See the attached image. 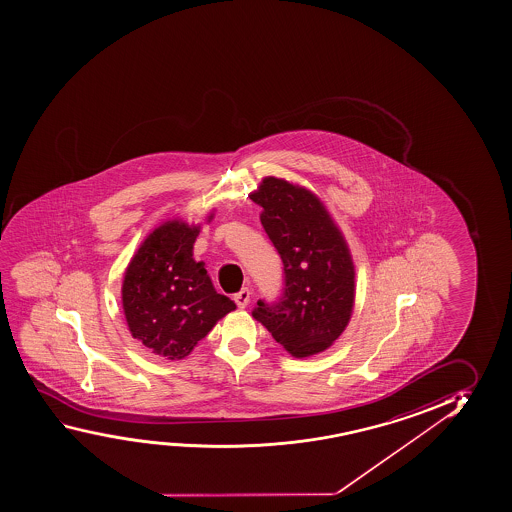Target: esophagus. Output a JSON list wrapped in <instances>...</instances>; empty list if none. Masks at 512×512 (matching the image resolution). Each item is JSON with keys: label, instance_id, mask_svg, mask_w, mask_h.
Here are the masks:
<instances>
[{"label": "esophagus", "instance_id": "34e87169", "mask_svg": "<svg viewBox=\"0 0 512 512\" xmlns=\"http://www.w3.org/2000/svg\"><path fill=\"white\" fill-rule=\"evenodd\" d=\"M233 300H235V304H237L240 309H245V307L249 306V302H251V291L244 288V290L235 293Z\"/></svg>", "mask_w": 512, "mask_h": 512}]
</instances>
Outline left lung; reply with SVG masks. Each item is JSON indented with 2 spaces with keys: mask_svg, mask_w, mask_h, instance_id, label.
Here are the masks:
<instances>
[{
  "mask_svg": "<svg viewBox=\"0 0 512 512\" xmlns=\"http://www.w3.org/2000/svg\"><path fill=\"white\" fill-rule=\"evenodd\" d=\"M252 201L283 260L284 288L275 302L258 300L252 316L293 357L327 350L343 334L355 300L348 245L313 192L268 176Z\"/></svg>",
  "mask_w": 512,
  "mask_h": 512,
  "instance_id": "8db88e82",
  "label": "left lung"
}]
</instances>
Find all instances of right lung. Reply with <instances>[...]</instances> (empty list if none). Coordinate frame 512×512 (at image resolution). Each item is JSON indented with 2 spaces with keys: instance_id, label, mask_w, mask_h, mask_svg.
Listing matches in <instances>:
<instances>
[{
  "instance_id": "obj_1",
  "label": "right lung",
  "mask_w": 512,
  "mask_h": 512,
  "mask_svg": "<svg viewBox=\"0 0 512 512\" xmlns=\"http://www.w3.org/2000/svg\"><path fill=\"white\" fill-rule=\"evenodd\" d=\"M198 235L194 224L164 222L146 237L123 277L130 334L169 360L187 357L217 321L237 309L215 291L205 265L192 258Z\"/></svg>"
}]
</instances>
